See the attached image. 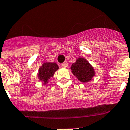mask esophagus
<instances>
[{"instance_id":"esophagus-1","label":"esophagus","mask_w":130,"mask_h":130,"mask_svg":"<svg viewBox=\"0 0 130 130\" xmlns=\"http://www.w3.org/2000/svg\"><path fill=\"white\" fill-rule=\"evenodd\" d=\"M61 66L63 67H67V66H68V63H67V62H65V63H62Z\"/></svg>"}]
</instances>
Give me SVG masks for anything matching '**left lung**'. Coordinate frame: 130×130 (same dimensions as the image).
I'll use <instances>...</instances> for the list:
<instances>
[{"label": "left lung", "mask_w": 130, "mask_h": 130, "mask_svg": "<svg viewBox=\"0 0 130 130\" xmlns=\"http://www.w3.org/2000/svg\"><path fill=\"white\" fill-rule=\"evenodd\" d=\"M72 73L77 77L78 80L87 83L92 79L94 76V70L85 59H77L76 63L71 65Z\"/></svg>", "instance_id": "8db88e82"}]
</instances>
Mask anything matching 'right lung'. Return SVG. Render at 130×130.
Returning a JSON list of instances; mask_svg holds the SVG:
<instances>
[{"label":"right lung","instance_id":"obj_1","mask_svg":"<svg viewBox=\"0 0 130 130\" xmlns=\"http://www.w3.org/2000/svg\"><path fill=\"white\" fill-rule=\"evenodd\" d=\"M59 69L58 65L55 63H45L39 69L38 77L41 81H43V83H46L48 82L50 77H52L54 75V73Z\"/></svg>","mask_w":130,"mask_h":130}]
</instances>
